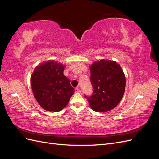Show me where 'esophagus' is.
Listing matches in <instances>:
<instances>
[{
  "mask_svg": "<svg viewBox=\"0 0 159 159\" xmlns=\"http://www.w3.org/2000/svg\"><path fill=\"white\" fill-rule=\"evenodd\" d=\"M80 92H81V90L80 88H75V93H80Z\"/></svg>",
  "mask_w": 159,
  "mask_h": 159,
  "instance_id": "34e87169",
  "label": "esophagus"
}]
</instances>
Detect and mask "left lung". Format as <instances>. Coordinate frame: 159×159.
Instances as JSON below:
<instances>
[{
	"label": "left lung",
	"mask_w": 159,
	"mask_h": 159,
	"mask_svg": "<svg viewBox=\"0 0 159 159\" xmlns=\"http://www.w3.org/2000/svg\"><path fill=\"white\" fill-rule=\"evenodd\" d=\"M93 92L88 99L90 107L96 112H107L120 103L126 85L121 67L116 61L100 60L89 67Z\"/></svg>",
	"instance_id": "left-lung-1"
}]
</instances>
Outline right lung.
I'll use <instances>...</instances> for the list:
<instances>
[{
    "mask_svg": "<svg viewBox=\"0 0 159 159\" xmlns=\"http://www.w3.org/2000/svg\"><path fill=\"white\" fill-rule=\"evenodd\" d=\"M65 66L48 60L37 66L31 75L34 95L40 106L48 111L58 112L68 104L74 93L70 80L64 75Z\"/></svg>",
    "mask_w": 159,
    "mask_h": 159,
    "instance_id": "right-lung-1",
    "label": "right lung"
}]
</instances>
